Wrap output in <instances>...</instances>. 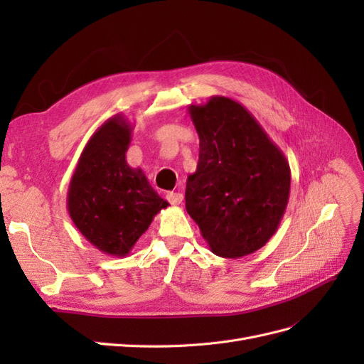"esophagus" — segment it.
<instances>
[{"label": "esophagus", "instance_id": "obj_1", "mask_svg": "<svg viewBox=\"0 0 364 364\" xmlns=\"http://www.w3.org/2000/svg\"><path fill=\"white\" fill-rule=\"evenodd\" d=\"M167 200H168L171 205L178 206V205H181L182 200H183V194H182V193H168V194H167Z\"/></svg>", "mask_w": 364, "mask_h": 364}]
</instances>
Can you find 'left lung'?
<instances>
[{
  "instance_id": "8db88e82",
  "label": "left lung",
  "mask_w": 364,
  "mask_h": 364,
  "mask_svg": "<svg viewBox=\"0 0 364 364\" xmlns=\"http://www.w3.org/2000/svg\"><path fill=\"white\" fill-rule=\"evenodd\" d=\"M188 112L200 150L197 170L186 181V211L215 255H250L274 235L284 217L289 161L232 98L214 95Z\"/></svg>"
}]
</instances>
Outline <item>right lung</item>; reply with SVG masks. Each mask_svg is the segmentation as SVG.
Segmentation results:
<instances>
[{
  "label": "right lung",
  "mask_w": 364,
  "mask_h": 364,
  "mask_svg": "<svg viewBox=\"0 0 364 364\" xmlns=\"http://www.w3.org/2000/svg\"><path fill=\"white\" fill-rule=\"evenodd\" d=\"M129 121L115 115L87 141L70 182L67 208L80 234L106 255L126 257L168 202L151 188L144 171L132 168L126 151Z\"/></svg>",
  "instance_id": "obj_1"
}]
</instances>
